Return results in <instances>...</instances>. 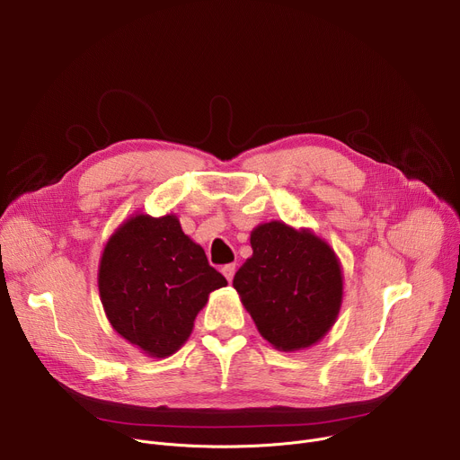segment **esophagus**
<instances>
[{
  "label": "esophagus",
  "instance_id": "obj_1",
  "mask_svg": "<svg viewBox=\"0 0 460 460\" xmlns=\"http://www.w3.org/2000/svg\"><path fill=\"white\" fill-rule=\"evenodd\" d=\"M234 271H236V266H234V264H226V266L222 268V273L226 275V279H227V281H233V278H234Z\"/></svg>",
  "mask_w": 460,
  "mask_h": 460
}]
</instances>
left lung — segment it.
Segmentation results:
<instances>
[{"mask_svg": "<svg viewBox=\"0 0 460 460\" xmlns=\"http://www.w3.org/2000/svg\"><path fill=\"white\" fill-rule=\"evenodd\" d=\"M253 255L233 287L259 332L279 351L320 342L339 318L344 275L339 257L311 229L271 220L252 231Z\"/></svg>", "mask_w": 460, "mask_h": 460, "instance_id": "8db88e82", "label": "left lung"}]
</instances>
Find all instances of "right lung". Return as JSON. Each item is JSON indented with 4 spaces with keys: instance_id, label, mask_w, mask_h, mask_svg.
<instances>
[{
    "instance_id": "1",
    "label": "right lung",
    "mask_w": 460,
    "mask_h": 460,
    "mask_svg": "<svg viewBox=\"0 0 460 460\" xmlns=\"http://www.w3.org/2000/svg\"><path fill=\"white\" fill-rule=\"evenodd\" d=\"M226 285L175 214H133L107 240L98 270L109 323L155 358L173 355L189 341L208 294Z\"/></svg>"
}]
</instances>
